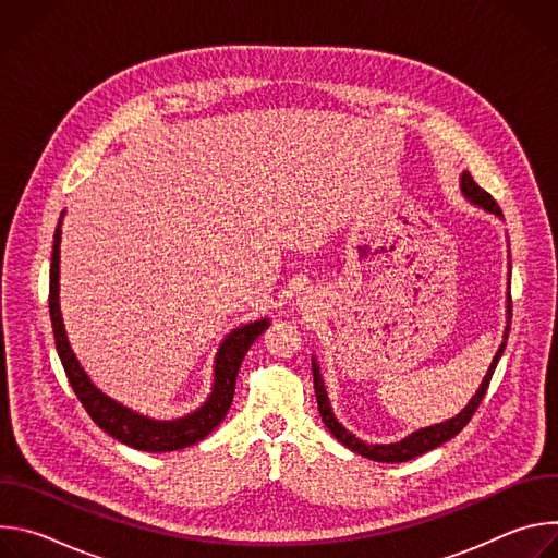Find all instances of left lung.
I'll return each instance as SVG.
<instances>
[{
    "instance_id": "obj_1",
    "label": "left lung",
    "mask_w": 558,
    "mask_h": 558,
    "mask_svg": "<svg viewBox=\"0 0 558 558\" xmlns=\"http://www.w3.org/2000/svg\"><path fill=\"white\" fill-rule=\"evenodd\" d=\"M459 187H461V194L465 201H470L472 205L486 209L488 214H495L499 218H504L499 205L495 203V198L482 190L480 185H476L472 181V177L468 172L461 174V181H459ZM510 267L508 265V276H510ZM510 320H512V300H510V293H508V300H506V329H504V342L499 347V351L495 353L493 362H490V368L486 371L480 388H476V392L470 397V402L450 420L446 422H439V424H433V426H426V428H420L411 435H407L404 439L400 441H392V444H368V441H362L360 437H355L351 430H347L338 417L333 415V409H331V402H329V395H327V388H325V379H323V373H320V364L315 362V357H311V368H313V386H315V397H317V409H320V417L325 422V426L331 430V435L344 444L347 448H351L353 452L366 457V459H373V461H381V463H402V461H409V459H415L437 446H441L444 441L452 439L454 435H459L463 430V426L470 422V417L474 415V411L480 409L484 395L490 386V379H493V373L504 355V349H506V340H508V333H510Z\"/></svg>"
}]
</instances>
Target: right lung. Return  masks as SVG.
Here are the masks:
<instances>
[{
    "label": "right lung",
    "instance_id": "right-lung-1",
    "mask_svg": "<svg viewBox=\"0 0 558 558\" xmlns=\"http://www.w3.org/2000/svg\"><path fill=\"white\" fill-rule=\"evenodd\" d=\"M63 214L65 211H61L59 225L54 229L48 306H50V323H52L57 353L61 357L68 381L78 397V402L84 404V409L88 411V415L101 430H106L110 437H114L121 444L132 446L136 450L172 452V450H181V448H187V446L205 439L225 420V415L231 407V400H233L238 368H241L250 347L269 327V317H260V320L241 325L238 329L227 333V338L220 342L218 353L214 357L211 392L203 402V407L196 409L194 413H187L185 417H177V420H154V417L141 415V413L119 404L117 400H112V397H108L104 390H99L93 384V379L88 377L84 366L78 364L70 342H68V336H65L61 306H59V260H61L59 245H61Z\"/></svg>",
    "mask_w": 558,
    "mask_h": 558
}]
</instances>
